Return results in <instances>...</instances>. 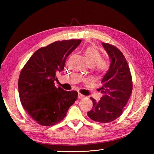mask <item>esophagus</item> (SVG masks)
Listing matches in <instances>:
<instances>
[{
  "label": "esophagus",
  "mask_w": 154,
  "mask_h": 154,
  "mask_svg": "<svg viewBox=\"0 0 154 154\" xmlns=\"http://www.w3.org/2000/svg\"><path fill=\"white\" fill-rule=\"evenodd\" d=\"M84 97H85V96H84V95H83L82 94H81V93H79V94H78V99H83Z\"/></svg>",
  "instance_id": "34e87169"
}]
</instances>
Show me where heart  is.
I'll use <instances>...</instances> for the list:
<instances>
[{
	"label": "heart",
	"instance_id": "obj_1",
	"mask_svg": "<svg viewBox=\"0 0 154 154\" xmlns=\"http://www.w3.org/2000/svg\"><path fill=\"white\" fill-rule=\"evenodd\" d=\"M88 61L91 66L95 65L97 70L99 73H104L109 68L108 62L103 60L100 52L93 47H88L84 51Z\"/></svg>",
	"mask_w": 154,
	"mask_h": 154
}]
</instances>
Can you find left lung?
Instances as JSON below:
<instances>
[{
  "instance_id": "obj_1",
  "label": "left lung",
  "mask_w": 154,
  "mask_h": 154,
  "mask_svg": "<svg viewBox=\"0 0 154 154\" xmlns=\"http://www.w3.org/2000/svg\"><path fill=\"white\" fill-rule=\"evenodd\" d=\"M103 46L111 60L110 67L99 88L103 95L99 102L90 98L93 105L87 115L97 122L109 123L122 114L132 92V78L126 58L119 49L104 42Z\"/></svg>"
}]
</instances>
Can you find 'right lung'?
<instances>
[{
	"mask_svg": "<svg viewBox=\"0 0 154 154\" xmlns=\"http://www.w3.org/2000/svg\"><path fill=\"white\" fill-rule=\"evenodd\" d=\"M81 40L56 41L42 47L29 59L21 70L18 92L22 106L42 126L61 122L77 99L75 91H66L55 86L57 72L63 71L67 57Z\"/></svg>",
	"mask_w": 154,
	"mask_h": 154,
	"instance_id": "obj_1",
	"label": "right lung"
}]
</instances>
